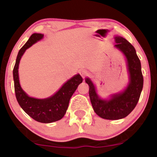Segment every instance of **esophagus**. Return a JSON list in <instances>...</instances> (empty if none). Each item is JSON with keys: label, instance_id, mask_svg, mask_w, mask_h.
<instances>
[{"label": "esophagus", "instance_id": "1", "mask_svg": "<svg viewBox=\"0 0 157 157\" xmlns=\"http://www.w3.org/2000/svg\"><path fill=\"white\" fill-rule=\"evenodd\" d=\"M79 73H80V75H81V76H82V78H85V77H86L88 75V71H86V70H85V69L80 70Z\"/></svg>", "mask_w": 157, "mask_h": 157}]
</instances>
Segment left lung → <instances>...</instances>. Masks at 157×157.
Returning a JSON list of instances; mask_svg holds the SVG:
<instances>
[{
    "mask_svg": "<svg viewBox=\"0 0 157 157\" xmlns=\"http://www.w3.org/2000/svg\"><path fill=\"white\" fill-rule=\"evenodd\" d=\"M115 41V46L123 52L128 62L130 82L125 91L113 95L109 100H101L97 96L92 82L86 79L89 86V97L94 111L100 117L112 120L125 117L134 109L143 88L141 63L134 47L122 37H116Z\"/></svg>",
    "mask_w": 157,
    "mask_h": 157,
    "instance_id": "8db88e82",
    "label": "left lung"
}]
</instances>
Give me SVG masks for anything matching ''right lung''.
<instances>
[{
	"label": "right lung",
	"instance_id": "1",
	"mask_svg": "<svg viewBox=\"0 0 157 157\" xmlns=\"http://www.w3.org/2000/svg\"><path fill=\"white\" fill-rule=\"evenodd\" d=\"M44 35L42 34H32L24 46L20 49L13 69L14 86L16 99L23 111L36 121L50 123L63 117L68 109L70 99L79 85L82 82V78L80 75H75L68 80L55 94L43 100L29 97L23 91L20 86L18 77L20 60L27 48L42 39Z\"/></svg>",
	"mask_w": 157,
	"mask_h": 157
}]
</instances>
